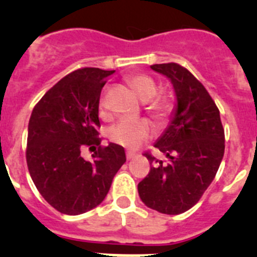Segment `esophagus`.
<instances>
[{"instance_id":"1","label":"esophagus","mask_w":257,"mask_h":257,"mask_svg":"<svg viewBox=\"0 0 257 257\" xmlns=\"http://www.w3.org/2000/svg\"><path fill=\"white\" fill-rule=\"evenodd\" d=\"M136 156H138V154L131 153V152H127V153H126V158H127V160H128V161L133 160V158H136Z\"/></svg>"}]
</instances>
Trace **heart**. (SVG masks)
<instances>
[{
	"label": "heart",
	"instance_id": "obj_1",
	"mask_svg": "<svg viewBox=\"0 0 257 257\" xmlns=\"http://www.w3.org/2000/svg\"><path fill=\"white\" fill-rule=\"evenodd\" d=\"M126 82L133 87L140 100L148 101L147 112L158 124H163L172 110V101L166 95H156L158 90L156 79L147 73H133L126 77ZM100 114L105 115L103 106ZM153 134L151 123L145 119H124L118 122L109 131V138L124 148L136 149Z\"/></svg>",
	"mask_w": 257,
	"mask_h": 257
}]
</instances>
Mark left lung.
I'll return each mask as SVG.
<instances>
[{"mask_svg": "<svg viewBox=\"0 0 257 257\" xmlns=\"http://www.w3.org/2000/svg\"><path fill=\"white\" fill-rule=\"evenodd\" d=\"M151 68L171 79L178 99L174 119L154 144L169 162L144 156L153 163L138 184L145 206L167 215L192 208L216 176L225 149V135L219 108L205 86L178 63Z\"/></svg>", "mask_w": 257, "mask_h": 257, "instance_id": "left-lung-1", "label": "left lung"}]
</instances>
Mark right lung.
Wrapping results in <instances>:
<instances>
[{
  "mask_svg": "<svg viewBox=\"0 0 257 257\" xmlns=\"http://www.w3.org/2000/svg\"><path fill=\"white\" fill-rule=\"evenodd\" d=\"M114 70L81 68L61 78L41 97L28 124L27 165L40 194L65 215H79L100 205L113 178L126 162L123 147L101 145L99 100ZM85 146L94 148L83 160Z\"/></svg>",
  "mask_w": 257,
  "mask_h": 257,
  "instance_id": "add662e5",
  "label": "right lung"
}]
</instances>
